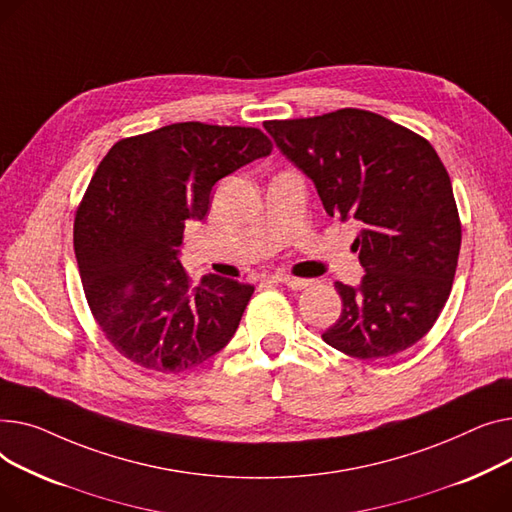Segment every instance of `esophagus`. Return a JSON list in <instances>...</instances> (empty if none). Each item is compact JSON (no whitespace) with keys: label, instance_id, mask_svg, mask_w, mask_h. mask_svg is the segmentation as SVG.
<instances>
[{"label":"esophagus","instance_id":"obj_1","mask_svg":"<svg viewBox=\"0 0 512 512\" xmlns=\"http://www.w3.org/2000/svg\"><path fill=\"white\" fill-rule=\"evenodd\" d=\"M277 281L283 283V285H287V287L293 289V291H302V289H306V287L312 285L310 279H295V277H279Z\"/></svg>","mask_w":512,"mask_h":512}]
</instances>
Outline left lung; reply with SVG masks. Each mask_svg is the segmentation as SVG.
<instances>
[{
	"instance_id": "8db88e82",
	"label": "left lung",
	"mask_w": 512,
	"mask_h": 512,
	"mask_svg": "<svg viewBox=\"0 0 512 512\" xmlns=\"http://www.w3.org/2000/svg\"><path fill=\"white\" fill-rule=\"evenodd\" d=\"M281 153L318 190L324 210L359 223L366 275L335 283L343 299L324 343L357 359L401 353L428 335L453 289L461 219L434 146L364 109L264 122Z\"/></svg>"
}]
</instances>
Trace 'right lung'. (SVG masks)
Segmentation results:
<instances>
[{"mask_svg":"<svg viewBox=\"0 0 512 512\" xmlns=\"http://www.w3.org/2000/svg\"><path fill=\"white\" fill-rule=\"evenodd\" d=\"M270 150L258 128L184 122L122 138L99 163L76 210L74 252L93 318L132 364L179 374L235 335L254 287L219 275L192 285L177 246L219 179Z\"/></svg>","mask_w":512,"mask_h":512,"instance_id":"right-lung-1","label":"right lung"}]
</instances>
